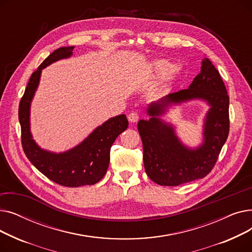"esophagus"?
<instances>
[{
  "mask_svg": "<svg viewBox=\"0 0 252 252\" xmlns=\"http://www.w3.org/2000/svg\"><path fill=\"white\" fill-rule=\"evenodd\" d=\"M139 118H140V115L137 112H130L127 115V119L130 123H137L139 121Z\"/></svg>",
  "mask_w": 252,
  "mask_h": 252,
  "instance_id": "obj_1",
  "label": "esophagus"
}]
</instances>
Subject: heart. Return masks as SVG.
<instances>
[{
  "mask_svg": "<svg viewBox=\"0 0 252 252\" xmlns=\"http://www.w3.org/2000/svg\"><path fill=\"white\" fill-rule=\"evenodd\" d=\"M151 69L155 76H164L169 79L179 73V68L173 67L166 60H156L151 64Z\"/></svg>",
  "mask_w": 252,
  "mask_h": 252,
  "instance_id": "b5f03b06",
  "label": "heart"
}]
</instances>
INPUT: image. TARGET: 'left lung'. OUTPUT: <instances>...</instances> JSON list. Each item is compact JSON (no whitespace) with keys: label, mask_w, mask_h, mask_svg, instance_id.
Wrapping results in <instances>:
<instances>
[{"label":"left lung","mask_w":252,"mask_h":252,"mask_svg":"<svg viewBox=\"0 0 252 252\" xmlns=\"http://www.w3.org/2000/svg\"><path fill=\"white\" fill-rule=\"evenodd\" d=\"M194 97L207 100L212 106L208 114L205 142L196 151L182 146L170 126L156 116L171 102ZM229 95L226 86L210 62H202L201 71L188 89L171 93L159 103L151 104L149 121H140L138 130L143 143V160L148 177L161 186H179L207 176L216 165L230 130Z\"/></svg>","instance_id":"obj_1"}]
</instances>
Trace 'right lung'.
I'll return each instance as SVG.
<instances>
[{
    "label": "right lung",
    "mask_w": 252,
    "mask_h": 252,
    "mask_svg": "<svg viewBox=\"0 0 252 252\" xmlns=\"http://www.w3.org/2000/svg\"><path fill=\"white\" fill-rule=\"evenodd\" d=\"M74 47L55 50L34 70L19 103L18 118L21 126V144L29 160L49 180L60 186L76 188L98 183L107 171L110 149L115 139L126 129L128 122L125 114L108 119L70 151L60 154L39 149L30 131V106L42 69L52 62L69 57Z\"/></svg>",
    "instance_id": "obj_1"
}]
</instances>
